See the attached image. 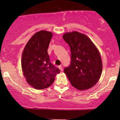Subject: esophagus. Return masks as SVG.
Segmentation results:
<instances>
[{
	"instance_id": "34e87169",
	"label": "esophagus",
	"mask_w": 120,
	"mask_h": 120,
	"mask_svg": "<svg viewBox=\"0 0 120 120\" xmlns=\"http://www.w3.org/2000/svg\"><path fill=\"white\" fill-rule=\"evenodd\" d=\"M58 68L60 69V71H62V70H63V68H62V65H59V66H58Z\"/></svg>"
}]
</instances>
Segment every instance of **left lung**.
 <instances>
[{"instance_id": "left-lung-1", "label": "left lung", "mask_w": 120, "mask_h": 120, "mask_svg": "<svg viewBox=\"0 0 120 120\" xmlns=\"http://www.w3.org/2000/svg\"><path fill=\"white\" fill-rule=\"evenodd\" d=\"M63 38L71 50V63L64 72L72 86L86 90L98 82L102 73V61L98 49L87 36L73 31Z\"/></svg>"}]
</instances>
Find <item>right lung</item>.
I'll return each instance as SVG.
<instances>
[{
  "mask_svg": "<svg viewBox=\"0 0 120 120\" xmlns=\"http://www.w3.org/2000/svg\"><path fill=\"white\" fill-rule=\"evenodd\" d=\"M52 33L40 30L34 34L22 52L21 66L29 85L37 90L50 86L60 70L50 61L47 50Z\"/></svg>",
  "mask_w": 120,
  "mask_h": 120,
  "instance_id": "1",
  "label": "right lung"
}]
</instances>
